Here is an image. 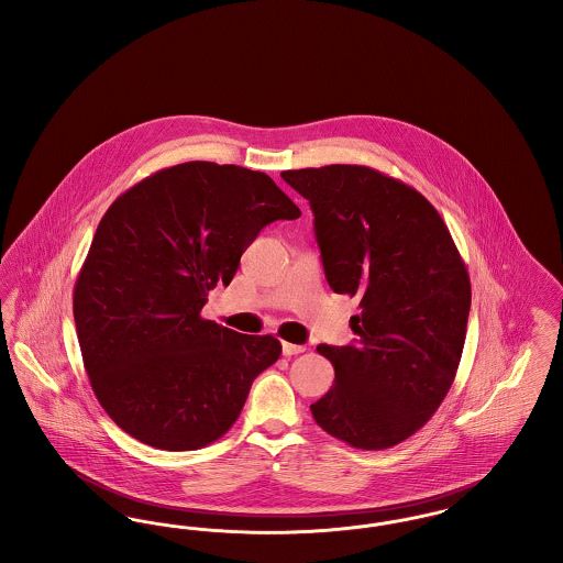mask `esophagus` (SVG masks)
<instances>
[{
	"mask_svg": "<svg viewBox=\"0 0 563 563\" xmlns=\"http://www.w3.org/2000/svg\"><path fill=\"white\" fill-rule=\"evenodd\" d=\"M303 346H297V344H289V342H283V354L285 356H294V354H299V352H303Z\"/></svg>",
	"mask_w": 563,
	"mask_h": 563,
	"instance_id": "esophagus-1",
	"label": "esophagus"
}]
</instances>
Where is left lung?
Here are the masks:
<instances>
[{
    "label": "left lung",
    "mask_w": 563,
    "mask_h": 563,
    "mask_svg": "<svg viewBox=\"0 0 563 563\" xmlns=\"http://www.w3.org/2000/svg\"><path fill=\"white\" fill-rule=\"evenodd\" d=\"M314 213L322 268L358 299L356 344L319 352L335 382L310 405L356 450H388L422 429L452 388L466 338L471 278L441 214L399 179L358 164L285 170Z\"/></svg>",
    "instance_id": "1"
}]
</instances>
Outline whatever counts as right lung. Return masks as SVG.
Listing matches in <instances>:
<instances>
[{
	"label": "right lung",
	"instance_id": "add662e5",
	"mask_svg": "<svg viewBox=\"0 0 563 563\" xmlns=\"http://www.w3.org/2000/svg\"><path fill=\"white\" fill-rule=\"evenodd\" d=\"M299 214L266 173L214 162L162 168L113 200L78 274L74 319L90 386L120 429L166 452L232 429L283 349L200 310L268 223Z\"/></svg>",
	"mask_w": 563,
	"mask_h": 563
}]
</instances>
